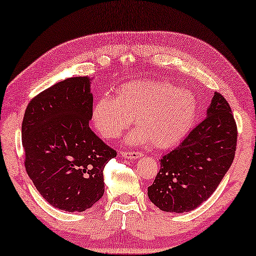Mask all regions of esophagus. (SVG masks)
Instances as JSON below:
<instances>
[{
    "instance_id": "34e87169",
    "label": "esophagus",
    "mask_w": 256,
    "mask_h": 256,
    "mask_svg": "<svg viewBox=\"0 0 256 256\" xmlns=\"http://www.w3.org/2000/svg\"><path fill=\"white\" fill-rule=\"evenodd\" d=\"M120 156L123 158H126V159H139L140 156H142V153L139 152H122Z\"/></svg>"
}]
</instances>
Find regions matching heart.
<instances>
[{"label": "heart", "instance_id": "b5f03b06", "mask_svg": "<svg viewBox=\"0 0 256 256\" xmlns=\"http://www.w3.org/2000/svg\"><path fill=\"white\" fill-rule=\"evenodd\" d=\"M196 96L188 89L164 81H132L123 84L117 97L102 96L92 108V122L100 134L116 138L134 118L138 128L125 138L128 145L150 140L156 147L178 144L195 123Z\"/></svg>", "mask_w": 256, "mask_h": 256}]
</instances>
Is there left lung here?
<instances>
[{"mask_svg":"<svg viewBox=\"0 0 256 256\" xmlns=\"http://www.w3.org/2000/svg\"><path fill=\"white\" fill-rule=\"evenodd\" d=\"M236 125L228 100L214 92L204 120L161 158L147 195L166 212H189L206 200L234 159Z\"/></svg>","mask_w":256,"mask_h":256,"instance_id":"1","label":"left lung"}]
</instances>
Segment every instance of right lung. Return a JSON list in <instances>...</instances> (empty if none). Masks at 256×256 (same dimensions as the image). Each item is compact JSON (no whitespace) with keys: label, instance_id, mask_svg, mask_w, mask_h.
Wrapping results in <instances>:
<instances>
[{"label":"right lung","instance_id":"1","mask_svg":"<svg viewBox=\"0 0 256 256\" xmlns=\"http://www.w3.org/2000/svg\"><path fill=\"white\" fill-rule=\"evenodd\" d=\"M92 78H70L34 97L25 110V169L52 206L90 208L104 194L103 170L116 156L90 128Z\"/></svg>","mask_w":256,"mask_h":256}]
</instances>
